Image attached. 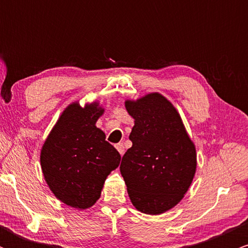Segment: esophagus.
Masks as SVG:
<instances>
[{
  "label": "esophagus",
  "instance_id": "1",
  "mask_svg": "<svg viewBox=\"0 0 248 248\" xmlns=\"http://www.w3.org/2000/svg\"><path fill=\"white\" fill-rule=\"evenodd\" d=\"M115 148L116 149H118V152L120 153V155H124V143H118L115 146Z\"/></svg>",
  "mask_w": 248,
  "mask_h": 248
}]
</instances>
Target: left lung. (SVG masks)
I'll use <instances>...</instances> for the list:
<instances>
[{
  "label": "left lung",
  "instance_id": "obj_1",
  "mask_svg": "<svg viewBox=\"0 0 248 248\" xmlns=\"http://www.w3.org/2000/svg\"><path fill=\"white\" fill-rule=\"evenodd\" d=\"M135 120L120 171L139 211L160 215L183 198L196 172V149L175 107L158 93L126 101Z\"/></svg>",
  "mask_w": 248,
  "mask_h": 248
}]
</instances>
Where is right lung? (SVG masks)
Segmentation results:
<instances>
[{
	"label": "right lung",
	"mask_w": 248,
	"mask_h": 248,
	"mask_svg": "<svg viewBox=\"0 0 248 248\" xmlns=\"http://www.w3.org/2000/svg\"><path fill=\"white\" fill-rule=\"evenodd\" d=\"M104 109L98 104L70 105L47 136L42 170L51 191L62 203L87 209L100 197L105 179L120 164L118 150L95 127Z\"/></svg>",
	"instance_id": "1"
}]
</instances>
